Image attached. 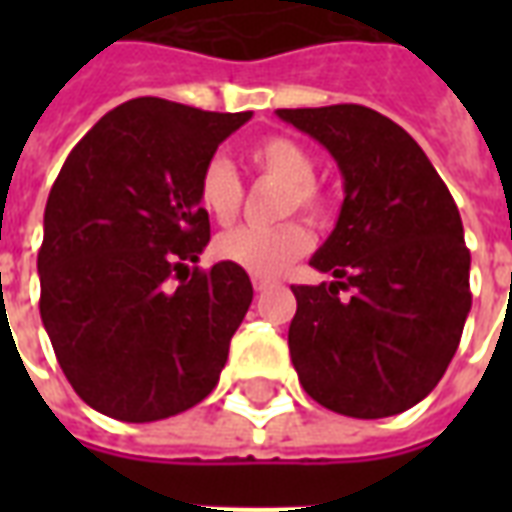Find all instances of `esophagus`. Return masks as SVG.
Instances as JSON below:
<instances>
[{"mask_svg": "<svg viewBox=\"0 0 512 512\" xmlns=\"http://www.w3.org/2000/svg\"><path fill=\"white\" fill-rule=\"evenodd\" d=\"M252 285H255V290H268L271 285H274V279L260 277V274H252Z\"/></svg>", "mask_w": 512, "mask_h": 512, "instance_id": "1", "label": "esophagus"}]
</instances>
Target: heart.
<instances>
[{"instance_id":"1","label":"heart","mask_w":512,"mask_h":512,"mask_svg":"<svg viewBox=\"0 0 512 512\" xmlns=\"http://www.w3.org/2000/svg\"><path fill=\"white\" fill-rule=\"evenodd\" d=\"M249 161L260 175L282 180L288 186L282 197V213L301 211L312 219L321 216L323 197L315 186V158L301 142L282 134L266 136L249 147ZM197 202L213 222L230 224L238 216L244 202V183L227 158L213 156L205 161L197 178ZM310 246V230L290 219L274 227H233L216 238L213 249L222 260L241 266L249 274L277 277Z\"/></svg>"}]
</instances>
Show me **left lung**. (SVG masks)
Here are the masks:
<instances>
[{
    "instance_id": "left-lung-1",
    "label": "left lung",
    "mask_w": 512,
    "mask_h": 512,
    "mask_svg": "<svg viewBox=\"0 0 512 512\" xmlns=\"http://www.w3.org/2000/svg\"><path fill=\"white\" fill-rule=\"evenodd\" d=\"M277 115L332 153L345 186L340 219L310 260L334 282L293 285V367L304 392L337 414H400L439 384L472 307L458 205L422 147L376 109Z\"/></svg>"
}]
</instances>
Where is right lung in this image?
<instances>
[{"instance_id":"obj_1","label":"right lung","mask_w":512,"mask_h":512,"mask_svg":"<svg viewBox=\"0 0 512 512\" xmlns=\"http://www.w3.org/2000/svg\"><path fill=\"white\" fill-rule=\"evenodd\" d=\"M252 112L134 98L65 158L43 213L40 318L87 406L123 422L211 395L252 304L235 263L191 268L211 241L197 178Z\"/></svg>"}]
</instances>
